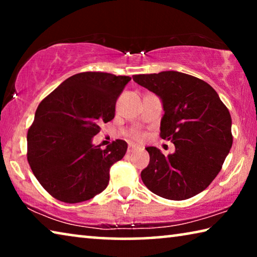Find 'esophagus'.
Segmentation results:
<instances>
[{"label":"esophagus","mask_w":257,"mask_h":257,"mask_svg":"<svg viewBox=\"0 0 257 257\" xmlns=\"http://www.w3.org/2000/svg\"><path fill=\"white\" fill-rule=\"evenodd\" d=\"M138 149H141V147H139V146L136 145V144H133V143H130V144L128 145V153H132V152L136 151V150H138Z\"/></svg>","instance_id":"34e87169"}]
</instances>
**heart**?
<instances>
[{
	"label": "heart",
	"instance_id": "obj_1",
	"mask_svg": "<svg viewBox=\"0 0 257 257\" xmlns=\"http://www.w3.org/2000/svg\"><path fill=\"white\" fill-rule=\"evenodd\" d=\"M130 135H132V137L134 139H136V141H143V139L145 138V134L141 132V130H133Z\"/></svg>",
	"mask_w": 257,
	"mask_h": 257
}]
</instances>
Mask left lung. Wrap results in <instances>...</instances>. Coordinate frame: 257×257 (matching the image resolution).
Segmentation results:
<instances>
[{"instance_id":"left-lung-1","label":"left lung","mask_w":257,"mask_h":257,"mask_svg":"<svg viewBox=\"0 0 257 257\" xmlns=\"http://www.w3.org/2000/svg\"><path fill=\"white\" fill-rule=\"evenodd\" d=\"M133 79L162 99L160 136L176 146L167 156L146 147L150 163L141 173L143 182L152 193L172 201L199 194L222 169L232 146L228 107L207 82L187 73L162 71Z\"/></svg>"}]
</instances>
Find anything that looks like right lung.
I'll return each instance as SVG.
<instances>
[{
    "instance_id": "obj_1",
    "label": "right lung",
    "mask_w": 257,
    "mask_h": 257,
    "mask_svg": "<svg viewBox=\"0 0 257 257\" xmlns=\"http://www.w3.org/2000/svg\"><path fill=\"white\" fill-rule=\"evenodd\" d=\"M132 78L87 71L73 75L43 99L27 134V160L38 182L61 202L93 198L106 188L110 169L127 143L105 150L92 144L102 123L114 118L115 102Z\"/></svg>"
}]
</instances>
